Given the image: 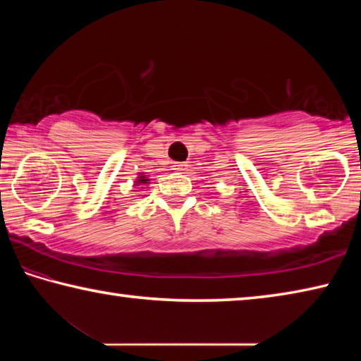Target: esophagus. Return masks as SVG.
<instances>
[{"label":"esophagus","mask_w":361,"mask_h":361,"mask_svg":"<svg viewBox=\"0 0 361 361\" xmlns=\"http://www.w3.org/2000/svg\"><path fill=\"white\" fill-rule=\"evenodd\" d=\"M172 169L175 170V172H185V170H188V164L186 162H175Z\"/></svg>","instance_id":"obj_1"}]
</instances>
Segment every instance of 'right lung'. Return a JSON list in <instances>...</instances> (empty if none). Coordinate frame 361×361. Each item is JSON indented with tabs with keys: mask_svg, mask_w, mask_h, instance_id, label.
Returning a JSON list of instances; mask_svg holds the SVG:
<instances>
[{
	"mask_svg": "<svg viewBox=\"0 0 361 361\" xmlns=\"http://www.w3.org/2000/svg\"><path fill=\"white\" fill-rule=\"evenodd\" d=\"M148 181H149V180H146V176L142 175V176H138V181H137V183H148Z\"/></svg>",
	"mask_w": 361,
	"mask_h": 361,
	"instance_id": "1",
	"label": "right lung"
}]
</instances>
